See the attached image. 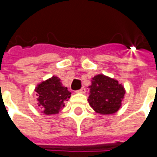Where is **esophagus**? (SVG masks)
<instances>
[{"mask_svg": "<svg viewBox=\"0 0 157 157\" xmlns=\"http://www.w3.org/2000/svg\"><path fill=\"white\" fill-rule=\"evenodd\" d=\"M75 92H76V93H85L86 89L84 88V87H82V88H81L80 90H77Z\"/></svg>", "mask_w": 157, "mask_h": 157, "instance_id": "1", "label": "esophagus"}]
</instances>
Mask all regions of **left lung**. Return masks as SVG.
I'll use <instances>...</instances> for the list:
<instances>
[{
  "instance_id": "left-lung-1",
  "label": "left lung",
  "mask_w": 157,
  "mask_h": 157,
  "mask_svg": "<svg viewBox=\"0 0 157 157\" xmlns=\"http://www.w3.org/2000/svg\"><path fill=\"white\" fill-rule=\"evenodd\" d=\"M88 102L92 109L102 115L113 114L121 108L125 89L118 80L99 74L92 78Z\"/></svg>"
}]
</instances>
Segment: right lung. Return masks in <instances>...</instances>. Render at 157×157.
Segmentation results:
<instances>
[{
	"mask_svg": "<svg viewBox=\"0 0 157 157\" xmlns=\"http://www.w3.org/2000/svg\"><path fill=\"white\" fill-rule=\"evenodd\" d=\"M34 91L38 97V107L41 109V113L46 115L58 114L71 94L56 75L39 83Z\"/></svg>",
	"mask_w": 157,
	"mask_h": 157,
	"instance_id": "right-lung-1",
	"label": "right lung"
}]
</instances>
